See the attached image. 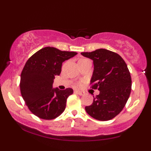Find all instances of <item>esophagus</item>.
Here are the masks:
<instances>
[{"label":"esophagus","instance_id":"1","mask_svg":"<svg viewBox=\"0 0 151 151\" xmlns=\"http://www.w3.org/2000/svg\"><path fill=\"white\" fill-rule=\"evenodd\" d=\"M76 93H77V94H79V95H80V96H83V95H84V91H79V90H77V91H75Z\"/></svg>","mask_w":151,"mask_h":151}]
</instances>
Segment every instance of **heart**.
<instances>
[{
    "instance_id": "1",
    "label": "heart",
    "mask_w": 151,
    "mask_h": 151,
    "mask_svg": "<svg viewBox=\"0 0 151 151\" xmlns=\"http://www.w3.org/2000/svg\"><path fill=\"white\" fill-rule=\"evenodd\" d=\"M84 60H86V59H84Z\"/></svg>"
}]
</instances>
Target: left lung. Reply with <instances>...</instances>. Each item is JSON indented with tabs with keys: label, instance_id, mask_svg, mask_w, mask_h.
<instances>
[{
	"label": "left lung",
	"instance_id": "8db88e82",
	"mask_svg": "<svg viewBox=\"0 0 151 151\" xmlns=\"http://www.w3.org/2000/svg\"><path fill=\"white\" fill-rule=\"evenodd\" d=\"M93 62L91 88L99 94L92 104L85 107L89 116L99 121L116 116L125 106L131 91V77L127 65L119 54L106 49L81 52Z\"/></svg>",
	"mask_w": 151,
	"mask_h": 151
}]
</instances>
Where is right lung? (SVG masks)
Segmentation results:
<instances>
[{"instance_id": "1", "label": "right lung", "mask_w": 151, "mask_h": 151, "mask_svg": "<svg viewBox=\"0 0 151 151\" xmlns=\"http://www.w3.org/2000/svg\"><path fill=\"white\" fill-rule=\"evenodd\" d=\"M77 54L46 47L26 62L20 75V92L29 110L36 116L52 120L65 111L67 99L73 89H52V84L55 76L61 73L62 62Z\"/></svg>"}]
</instances>
